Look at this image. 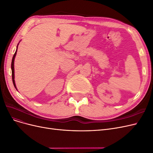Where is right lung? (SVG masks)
I'll return each instance as SVG.
<instances>
[{
    "label": "right lung",
    "mask_w": 153,
    "mask_h": 153,
    "mask_svg": "<svg viewBox=\"0 0 153 153\" xmlns=\"http://www.w3.org/2000/svg\"><path fill=\"white\" fill-rule=\"evenodd\" d=\"M16 52H17V49H16V52H15V54H14V55H13V59H12V62H11L12 80H13V84H14V86H15V88H16V85H15V71H14V70H15V69H14V61H15V56H16Z\"/></svg>",
    "instance_id": "1"
}]
</instances>
